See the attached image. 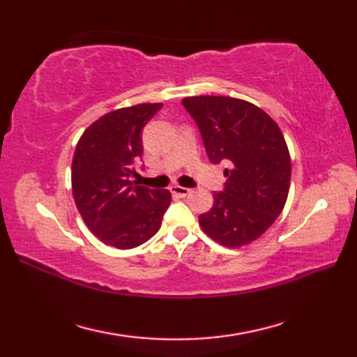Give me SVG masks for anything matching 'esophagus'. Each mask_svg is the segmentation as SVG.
<instances>
[{
  "label": "esophagus",
  "mask_w": 357,
  "mask_h": 357,
  "mask_svg": "<svg viewBox=\"0 0 357 357\" xmlns=\"http://www.w3.org/2000/svg\"><path fill=\"white\" fill-rule=\"evenodd\" d=\"M170 192L173 193V195H178V196H181V198H184V196H187L188 193H190V188H185V187H181V185H172L170 187Z\"/></svg>",
  "instance_id": "1"
}]
</instances>
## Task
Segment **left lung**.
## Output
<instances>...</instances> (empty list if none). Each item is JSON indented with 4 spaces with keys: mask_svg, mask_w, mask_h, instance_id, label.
Returning a JSON list of instances; mask_svg holds the SVG:
<instances>
[{
    "mask_svg": "<svg viewBox=\"0 0 357 357\" xmlns=\"http://www.w3.org/2000/svg\"><path fill=\"white\" fill-rule=\"evenodd\" d=\"M184 107L198 124L208 159L227 165L224 192L199 216L218 244L241 248L267 231L284 210L291 159L279 126L257 105L231 96H187Z\"/></svg>",
    "mask_w": 357,
    "mask_h": 357,
    "instance_id": "1",
    "label": "left lung"
}]
</instances>
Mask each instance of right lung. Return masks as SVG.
<instances>
[{"label": "right lung", "instance_id": "add662e5", "mask_svg": "<svg viewBox=\"0 0 357 357\" xmlns=\"http://www.w3.org/2000/svg\"><path fill=\"white\" fill-rule=\"evenodd\" d=\"M161 107L162 102H144L105 113L75 149L73 199L87 229L105 245L135 248L161 229L172 193L132 181L142 156V128Z\"/></svg>", "mask_w": 357, "mask_h": 357}]
</instances>
